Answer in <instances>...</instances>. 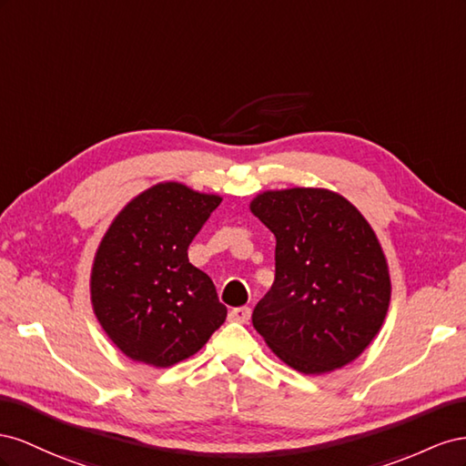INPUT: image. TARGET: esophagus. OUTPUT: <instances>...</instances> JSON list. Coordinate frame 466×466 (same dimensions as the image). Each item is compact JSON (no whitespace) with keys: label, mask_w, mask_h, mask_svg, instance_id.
<instances>
[{"label":"esophagus","mask_w":466,"mask_h":466,"mask_svg":"<svg viewBox=\"0 0 466 466\" xmlns=\"http://www.w3.org/2000/svg\"><path fill=\"white\" fill-rule=\"evenodd\" d=\"M228 316H230L232 322L248 324V322H249V316H251V309H248V307H238V309H232Z\"/></svg>","instance_id":"esophagus-1"}]
</instances>
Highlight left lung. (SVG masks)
Returning a JSON list of instances; mask_svg holds the SVG:
<instances>
[{"mask_svg": "<svg viewBox=\"0 0 466 466\" xmlns=\"http://www.w3.org/2000/svg\"><path fill=\"white\" fill-rule=\"evenodd\" d=\"M249 210L275 234V281L251 314L269 350L304 375L355 361L382 328L390 275L348 198L318 187L263 191Z\"/></svg>", "mask_w": 466, "mask_h": 466, "instance_id": "left-lung-1", "label": "left lung"}]
</instances>
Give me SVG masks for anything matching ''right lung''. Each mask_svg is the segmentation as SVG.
Wrapping results in <instances>:
<instances>
[{
  "instance_id": "right-lung-1",
  "label": "right lung",
  "mask_w": 466,
  "mask_h": 466,
  "mask_svg": "<svg viewBox=\"0 0 466 466\" xmlns=\"http://www.w3.org/2000/svg\"><path fill=\"white\" fill-rule=\"evenodd\" d=\"M220 201L164 181L127 203L105 232L93 258L91 304L105 334L132 361L176 365L226 320L215 283L187 258Z\"/></svg>"
}]
</instances>
